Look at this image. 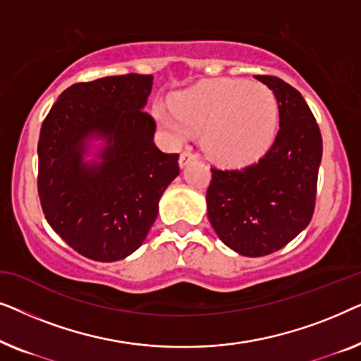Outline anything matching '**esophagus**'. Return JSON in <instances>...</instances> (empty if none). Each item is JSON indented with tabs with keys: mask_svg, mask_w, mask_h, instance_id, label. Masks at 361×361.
Returning <instances> with one entry per match:
<instances>
[{
	"mask_svg": "<svg viewBox=\"0 0 361 361\" xmlns=\"http://www.w3.org/2000/svg\"><path fill=\"white\" fill-rule=\"evenodd\" d=\"M194 159H195L194 152H190V151L182 152L180 157H179V166H180V169H184V167H185L187 164H189L190 161H194Z\"/></svg>",
	"mask_w": 361,
	"mask_h": 361,
	"instance_id": "obj_1",
	"label": "esophagus"
}]
</instances>
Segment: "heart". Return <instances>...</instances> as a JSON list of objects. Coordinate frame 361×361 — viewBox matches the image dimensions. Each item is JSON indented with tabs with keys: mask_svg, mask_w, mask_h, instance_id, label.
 I'll return each mask as SVG.
<instances>
[{
	"mask_svg": "<svg viewBox=\"0 0 361 361\" xmlns=\"http://www.w3.org/2000/svg\"><path fill=\"white\" fill-rule=\"evenodd\" d=\"M154 118L174 141L202 133V147L212 159L243 166L268 152L279 110L274 93L263 83L221 77L177 93L172 108L156 105Z\"/></svg>",
	"mask_w": 361,
	"mask_h": 361,
	"instance_id": "b5f03b06",
	"label": "heart"
}]
</instances>
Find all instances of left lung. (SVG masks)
Masks as SVG:
<instances>
[{
    "label": "left lung",
    "mask_w": 361,
    "mask_h": 361,
    "mask_svg": "<svg viewBox=\"0 0 361 361\" xmlns=\"http://www.w3.org/2000/svg\"><path fill=\"white\" fill-rule=\"evenodd\" d=\"M273 90L279 131L271 149L243 169H212L207 215L215 233L238 255L266 256L310 224L322 136L302 95L271 75H255Z\"/></svg>",
    "instance_id": "8db88e82"
}]
</instances>
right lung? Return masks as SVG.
<instances>
[{
	"instance_id": "obj_1",
	"label": "right lung",
	"mask_w": 361,
	"mask_h": 361,
	"mask_svg": "<svg viewBox=\"0 0 361 361\" xmlns=\"http://www.w3.org/2000/svg\"><path fill=\"white\" fill-rule=\"evenodd\" d=\"M152 75L128 73L68 87L39 136L37 190L47 224L93 261L125 259L146 240L179 154L154 145L145 113Z\"/></svg>"
}]
</instances>
